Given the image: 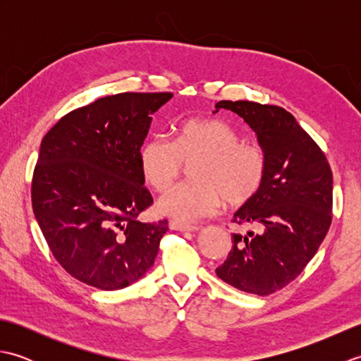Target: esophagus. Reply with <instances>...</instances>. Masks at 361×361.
Returning <instances> with one entry per match:
<instances>
[{"mask_svg":"<svg viewBox=\"0 0 361 361\" xmlns=\"http://www.w3.org/2000/svg\"><path fill=\"white\" fill-rule=\"evenodd\" d=\"M169 228L173 229V231H181V233H194L198 229V226L194 225H186V224H180V221H169Z\"/></svg>","mask_w":361,"mask_h":361,"instance_id":"34e87169","label":"esophagus"}]
</instances>
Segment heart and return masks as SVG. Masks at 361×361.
<instances>
[{
	"mask_svg": "<svg viewBox=\"0 0 361 361\" xmlns=\"http://www.w3.org/2000/svg\"><path fill=\"white\" fill-rule=\"evenodd\" d=\"M194 160V181L171 188L157 203L161 216L186 225L216 214L224 198L231 206L255 200L268 172L264 147L243 142L233 126L216 118L181 122L173 141L152 136L137 153L142 178L155 190L171 186Z\"/></svg>",
	"mask_w": 361,
	"mask_h": 361,
	"instance_id": "b5f03b06",
	"label": "heart"
}]
</instances>
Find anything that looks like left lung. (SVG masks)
Masks as SVG:
<instances>
[{"mask_svg":"<svg viewBox=\"0 0 361 361\" xmlns=\"http://www.w3.org/2000/svg\"><path fill=\"white\" fill-rule=\"evenodd\" d=\"M220 109L239 114L257 135L268 172L257 197L233 220L256 225L259 233L233 234V248L216 273L229 286L265 296L296 279L324 240L332 224V171L318 144L282 106L220 101Z\"/></svg>","mask_w":361,"mask_h":361,"instance_id":"obj_1","label":"left lung"}]
</instances>
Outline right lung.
<instances>
[{
	"mask_svg": "<svg viewBox=\"0 0 361 361\" xmlns=\"http://www.w3.org/2000/svg\"><path fill=\"white\" fill-rule=\"evenodd\" d=\"M172 93H121L65 114L44 135L32 178V209L54 257L101 290L149 271L167 220L142 224L153 203L137 153L152 114Z\"/></svg>",
	"mask_w": 361,
	"mask_h": 361,
	"instance_id": "right-lung-1",
	"label": "right lung"
}]
</instances>
